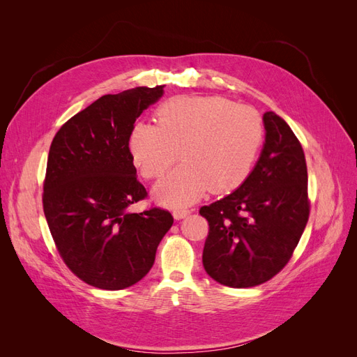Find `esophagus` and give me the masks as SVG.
I'll return each instance as SVG.
<instances>
[{
	"label": "esophagus",
	"mask_w": 357,
	"mask_h": 357,
	"mask_svg": "<svg viewBox=\"0 0 357 357\" xmlns=\"http://www.w3.org/2000/svg\"><path fill=\"white\" fill-rule=\"evenodd\" d=\"M190 211L192 210H189V208H176L174 211H172V215H174L176 220H180V219H185L186 215H189Z\"/></svg>",
	"instance_id": "1"
}]
</instances>
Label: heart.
<instances>
[{"label": "heart", "instance_id": "obj_1", "mask_svg": "<svg viewBox=\"0 0 357 357\" xmlns=\"http://www.w3.org/2000/svg\"><path fill=\"white\" fill-rule=\"evenodd\" d=\"M158 126L137 122L128 149L134 165L150 180L160 178L180 156L183 164L155 188L169 207H185L210 189L238 188L264 142V122L255 109L215 95L176 96L162 104Z\"/></svg>", "mask_w": 357, "mask_h": 357}]
</instances>
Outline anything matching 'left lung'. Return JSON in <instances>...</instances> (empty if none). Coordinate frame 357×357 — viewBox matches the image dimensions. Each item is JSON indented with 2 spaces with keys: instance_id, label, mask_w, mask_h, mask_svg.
Listing matches in <instances>:
<instances>
[{
  "instance_id": "obj_1",
  "label": "left lung",
  "mask_w": 357,
  "mask_h": 357,
  "mask_svg": "<svg viewBox=\"0 0 357 357\" xmlns=\"http://www.w3.org/2000/svg\"><path fill=\"white\" fill-rule=\"evenodd\" d=\"M264 125L262 153L243 185L199 210L210 228L202 252L205 271L236 289L262 284L282 271L310 215L299 139L274 112L264 114Z\"/></svg>"
}]
</instances>
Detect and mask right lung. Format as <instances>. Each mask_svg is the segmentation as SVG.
<instances>
[{
  "mask_svg": "<svg viewBox=\"0 0 357 357\" xmlns=\"http://www.w3.org/2000/svg\"><path fill=\"white\" fill-rule=\"evenodd\" d=\"M164 86L104 95L61 126L50 144L43 210L62 261L84 283L121 290L153 266L169 211H128L147 198L128 137Z\"/></svg>",
  "mask_w": 357,
  "mask_h": 357,
  "instance_id": "add662e5",
  "label": "right lung"
}]
</instances>
